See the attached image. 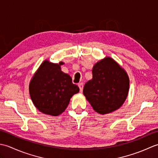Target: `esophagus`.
Segmentation results:
<instances>
[{"label":"esophagus","instance_id":"esophagus-1","mask_svg":"<svg viewBox=\"0 0 158 158\" xmlns=\"http://www.w3.org/2000/svg\"><path fill=\"white\" fill-rule=\"evenodd\" d=\"M78 86L79 88V89H80V92H82L83 91V83H79L78 84Z\"/></svg>","mask_w":158,"mask_h":158}]
</instances>
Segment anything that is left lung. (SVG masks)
I'll use <instances>...</instances> for the list:
<instances>
[{
	"instance_id": "obj_1",
	"label": "left lung",
	"mask_w": 158,
	"mask_h": 158,
	"mask_svg": "<svg viewBox=\"0 0 158 158\" xmlns=\"http://www.w3.org/2000/svg\"><path fill=\"white\" fill-rule=\"evenodd\" d=\"M92 76L83 92L94 110L103 115L118 109L129 91L126 72L115 60L106 57L94 66Z\"/></svg>"
}]
</instances>
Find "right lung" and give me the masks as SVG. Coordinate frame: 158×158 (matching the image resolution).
I'll return each instance as SVG.
<instances>
[{"mask_svg":"<svg viewBox=\"0 0 158 158\" xmlns=\"http://www.w3.org/2000/svg\"><path fill=\"white\" fill-rule=\"evenodd\" d=\"M62 62L45 60L39 66L29 85L31 98L40 111L57 116L64 111L71 97L79 92L68 74L60 68Z\"/></svg>","mask_w":158,"mask_h":158,"instance_id":"add662e5","label":"right lung"}]
</instances>
